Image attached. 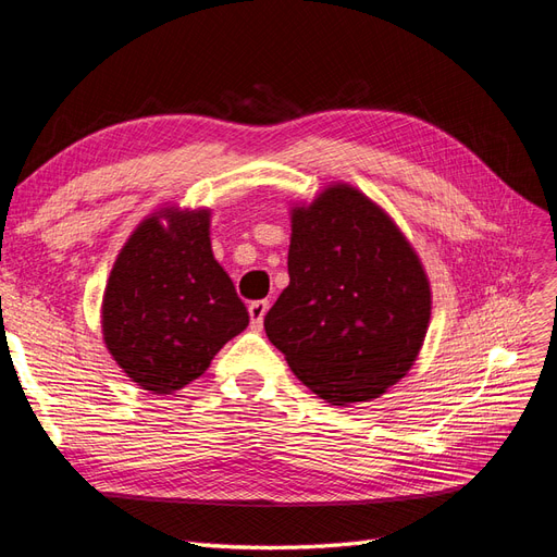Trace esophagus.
<instances>
[{"label":"esophagus","mask_w":557,"mask_h":557,"mask_svg":"<svg viewBox=\"0 0 557 557\" xmlns=\"http://www.w3.org/2000/svg\"><path fill=\"white\" fill-rule=\"evenodd\" d=\"M267 311H269V301H267V299H256V301H250V305H248L250 325L256 327V330H260V327H262V320H264V315H267Z\"/></svg>","instance_id":"obj_1"}]
</instances>
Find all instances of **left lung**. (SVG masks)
<instances>
[{
	"label": "left lung",
	"instance_id": "obj_1",
	"mask_svg": "<svg viewBox=\"0 0 557 557\" xmlns=\"http://www.w3.org/2000/svg\"><path fill=\"white\" fill-rule=\"evenodd\" d=\"M290 283L264 332L293 374L330 401H372L423 348L432 290L413 246L376 201L332 183L290 209Z\"/></svg>",
	"mask_w": 557,
	"mask_h": 557
}]
</instances>
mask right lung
Returning a JSON list of instances; mask_svg holds the SVG:
<instances>
[{
    "label": "right lung",
    "mask_w": 557,
    "mask_h": 557,
    "mask_svg": "<svg viewBox=\"0 0 557 557\" xmlns=\"http://www.w3.org/2000/svg\"><path fill=\"white\" fill-rule=\"evenodd\" d=\"M211 209L162 207L117 252L102 299L104 344L144 391L172 395L246 330L248 311L211 250Z\"/></svg>",
    "instance_id": "obj_1"
}]
</instances>
